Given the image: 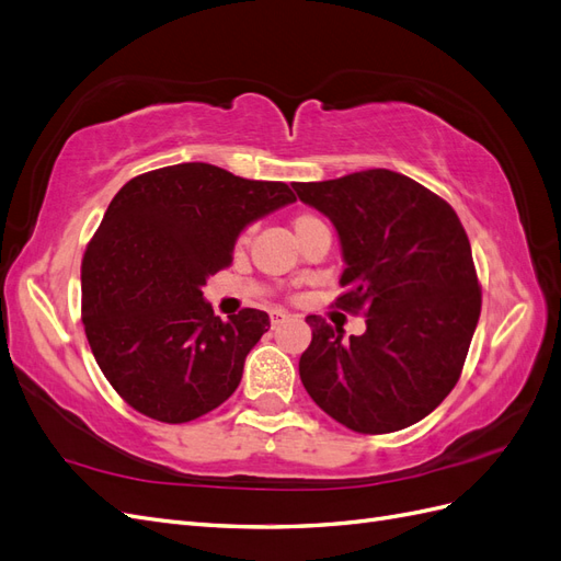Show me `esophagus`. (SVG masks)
<instances>
[{
  "label": "esophagus",
  "mask_w": 561,
  "mask_h": 561,
  "mask_svg": "<svg viewBox=\"0 0 561 561\" xmlns=\"http://www.w3.org/2000/svg\"><path fill=\"white\" fill-rule=\"evenodd\" d=\"M268 316H271V322H274V325H278V322H280V320H285V318L290 316V313L283 311V309H271V311H268Z\"/></svg>",
  "instance_id": "esophagus-1"
}]
</instances>
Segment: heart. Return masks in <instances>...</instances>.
Here are the masks:
<instances>
[{"mask_svg": "<svg viewBox=\"0 0 561 561\" xmlns=\"http://www.w3.org/2000/svg\"><path fill=\"white\" fill-rule=\"evenodd\" d=\"M293 227H295L297 236H304L307 231H311V229H316V227H325V225H322V219H320V217H316V215H311V213H301V215H297V217H295ZM239 241H241V243H245V241H248V231H243V233H241V239H239Z\"/></svg>", "mask_w": 561, "mask_h": 561, "instance_id": "1", "label": "heart"}]
</instances>
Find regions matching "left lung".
<instances>
[{"label": "left lung", "instance_id": "obj_1", "mask_svg": "<svg viewBox=\"0 0 561 561\" xmlns=\"http://www.w3.org/2000/svg\"><path fill=\"white\" fill-rule=\"evenodd\" d=\"M344 254L336 307L367 330L344 339L325 318L299 358V377L322 412L355 433H393L428 416L456 386L482 309L461 219L412 178L371 168L325 182H295Z\"/></svg>", "mask_w": 561, "mask_h": 561}]
</instances>
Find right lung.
Here are the masks:
<instances>
[{
  "label": "right lung",
  "mask_w": 561,
  "mask_h": 561,
  "mask_svg": "<svg viewBox=\"0 0 561 561\" xmlns=\"http://www.w3.org/2000/svg\"><path fill=\"white\" fill-rule=\"evenodd\" d=\"M297 201L285 182L178 163L126 182L81 262V320L95 363L133 410L186 423L222 404L268 316L227 322L201 287L231 264L239 233Z\"/></svg>",
  "instance_id": "obj_1"
}]
</instances>
